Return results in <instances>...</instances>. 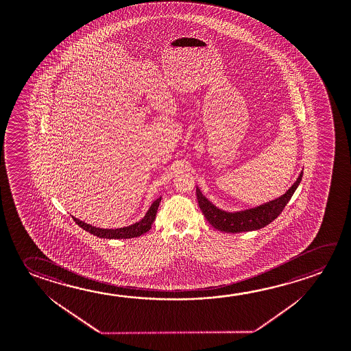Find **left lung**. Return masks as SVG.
Wrapping results in <instances>:
<instances>
[{"label": "left lung", "instance_id": "1", "mask_svg": "<svg viewBox=\"0 0 351 351\" xmlns=\"http://www.w3.org/2000/svg\"><path fill=\"white\" fill-rule=\"evenodd\" d=\"M304 170L300 173L299 178L293 182V186L276 199L267 202L258 207L250 208L240 212H226L220 208L215 207L206 195L202 193L197 187L195 195L198 199V206L208 221L213 228L224 232H245V231L258 230L270 224L278 215L282 212L287 202L293 197V192L299 187Z\"/></svg>", "mask_w": 351, "mask_h": 351}]
</instances>
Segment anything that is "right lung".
Returning <instances> with one entry per match:
<instances>
[{"instance_id": "obj_1", "label": "right lung", "mask_w": 351, "mask_h": 351, "mask_svg": "<svg viewBox=\"0 0 351 351\" xmlns=\"http://www.w3.org/2000/svg\"><path fill=\"white\" fill-rule=\"evenodd\" d=\"M161 197L158 199L153 202V204L150 206L148 212L145 213L143 219L139 220L134 224L130 225V226H125V228H120V229H101V228H97L90 224H86L84 221H82L80 219L75 218L72 215V218L75 221V224L80 225L82 229L88 231L89 234L94 236H98L100 239H133V237H138V236L143 235L147 231L150 230L152 224L154 223L156 217V210L160 204Z\"/></svg>"}]
</instances>
